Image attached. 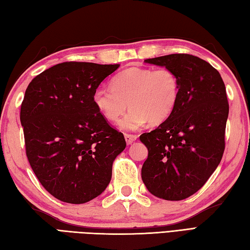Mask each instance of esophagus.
<instances>
[{"instance_id":"34e87169","label":"esophagus","mask_w":250,"mask_h":250,"mask_svg":"<svg viewBox=\"0 0 250 250\" xmlns=\"http://www.w3.org/2000/svg\"><path fill=\"white\" fill-rule=\"evenodd\" d=\"M125 139L126 144H128V145H131L132 143L136 141L137 136H136V135H131V134H125Z\"/></svg>"}]
</instances>
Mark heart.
<instances>
[{"label": "heart", "instance_id": "b5f03b06", "mask_svg": "<svg viewBox=\"0 0 250 250\" xmlns=\"http://www.w3.org/2000/svg\"><path fill=\"white\" fill-rule=\"evenodd\" d=\"M179 79L167 67L153 70L133 66L122 71L111 81V87H98L93 91L94 107L106 120L119 121L122 131H137L147 122L159 125L172 115L179 99Z\"/></svg>", "mask_w": 250, "mask_h": 250}]
</instances>
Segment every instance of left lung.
Masks as SVG:
<instances>
[{"label":"left lung","instance_id":"obj_1","mask_svg":"<svg viewBox=\"0 0 250 250\" xmlns=\"http://www.w3.org/2000/svg\"><path fill=\"white\" fill-rule=\"evenodd\" d=\"M145 62L172 70L180 92L172 115L140 136L148 149L142 179L157 198L180 201L203 187L224 155L229 115L225 83L199 57L174 54Z\"/></svg>","mask_w":250,"mask_h":250}]
</instances>
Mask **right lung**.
Instances as JSON below:
<instances>
[{
	"instance_id": "right-lung-1",
	"label": "right lung",
	"mask_w": 250,
	"mask_h": 250,
	"mask_svg": "<svg viewBox=\"0 0 250 250\" xmlns=\"http://www.w3.org/2000/svg\"><path fill=\"white\" fill-rule=\"evenodd\" d=\"M119 64L63 62L32 79L21 104L25 151L43 187L65 203L97 198L125 148L94 107L92 94Z\"/></svg>"
}]
</instances>
